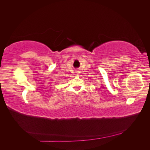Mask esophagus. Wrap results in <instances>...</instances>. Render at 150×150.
Wrapping results in <instances>:
<instances>
[{
	"instance_id": "esophagus-1",
	"label": "esophagus",
	"mask_w": 150,
	"mask_h": 150,
	"mask_svg": "<svg viewBox=\"0 0 150 150\" xmlns=\"http://www.w3.org/2000/svg\"><path fill=\"white\" fill-rule=\"evenodd\" d=\"M76 72L77 74H79L80 73V71H79V70H76Z\"/></svg>"
}]
</instances>
